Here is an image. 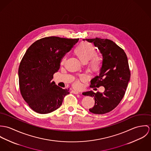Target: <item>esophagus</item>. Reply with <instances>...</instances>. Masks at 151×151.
<instances>
[{"instance_id": "1", "label": "esophagus", "mask_w": 151, "mask_h": 151, "mask_svg": "<svg viewBox=\"0 0 151 151\" xmlns=\"http://www.w3.org/2000/svg\"><path fill=\"white\" fill-rule=\"evenodd\" d=\"M72 93H73V94H79V91H76V90H72Z\"/></svg>"}]
</instances>
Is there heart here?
<instances>
[{"label": "heart", "mask_w": 151, "mask_h": 151, "mask_svg": "<svg viewBox=\"0 0 151 151\" xmlns=\"http://www.w3.org/2000/svg\"><path fill=\"white\" fill-rule=\"evenodd\" d=\"M74 53L83 64H87L90 61L88 65V70L90 72L97 73L100 72L102 67V62L100 58L97 56V52L93 45L87 42L81 43L75 49ZM65 60V57L62 59V64L64 63ZM73 85L75 87L79 88L81 86V83L79 81H76Z\"/></svg>", "instance_id": "heart-1"}]
</instances>
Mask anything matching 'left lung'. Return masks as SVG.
Listing matches in <instances>:
<instances>
[{
  "mask_svg": "<svg viewBox=\"0 0 151 151\" xmlns=\"http://www.w3.org/2000/svg\"><path fill=\"white\" fill-rule=\"evenodd\" d=\"M98 47L102 55V67L99 76L91 80V87L104 86V93L92 91L84 92V96L94 98L95 104L90 112L95 114L108 113L120 103L124 97L130 79V71L127 55L124 50L107 39H86Z\"/></svg>",
  "mask_w": 151,
  "mask_h": 151,
  "instance_id": "1",
  "label": "left lung"
}]
</instances>
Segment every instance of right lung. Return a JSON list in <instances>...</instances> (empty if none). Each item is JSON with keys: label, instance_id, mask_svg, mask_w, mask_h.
<instances>
[{"label": "right lung", "instance_id": "add662e5", "mask_svg": "<svg viewBox=\"0 0 151 151\" xmlns=\"http://www.w3.org/2000/svg\"><path fill=\"white\" fill-rule=\"evenodd\" d=\"M78 40L44 37L34 42L24 54L18 69L19 89L24 100L36 112H52L69 94V89L61 88L52 79L63 57Z\"/></svg>", "mask_w": 151, "mask_h": 151}]
</instances>
